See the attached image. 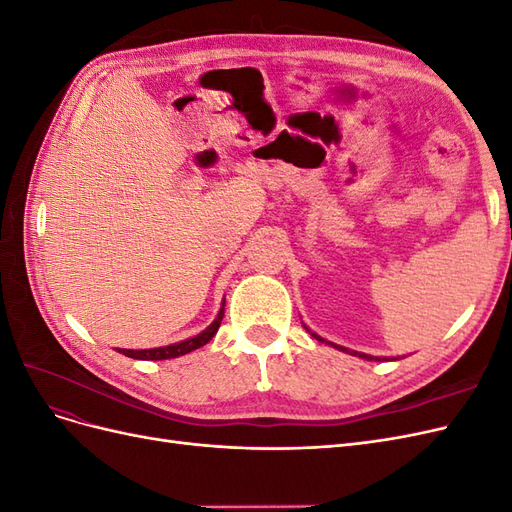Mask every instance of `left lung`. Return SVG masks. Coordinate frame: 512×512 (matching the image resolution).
Instances as JSON below:
<instances>
[{"instance_id": "left-lung-1", "label": "left lung", "mask_w": 512, "mask_h": 512, "mask_svg": "<svg viewBox=\"0 0 512 512\" xmlns=\"http://www.w3.org/2000/svg\"><path fill=\"white\" fill-rule=\"evenodd\" d=\"M316 339H318V342H324V339L322 337H318L316 333H312ZM333 346V344H331ZM335 348H339V350H344V352H350V350H346V348H342V346H335ZM350 354H354V356H361V359H367V361H380V359H376V356H369V354H361V352H350Z\"/></svg>"}]
</instances>
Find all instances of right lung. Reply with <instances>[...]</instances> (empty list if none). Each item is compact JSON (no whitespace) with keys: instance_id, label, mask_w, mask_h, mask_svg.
Here are the masks:
<instances>
[{"instance_id":"1","label":"right lung","mask_w":512,"mask_h":512,"mask_svg":"<svg viewBox=\"0 0 512 512\" xmlns=\"http://www.w3.org/2000/svg\"><path fill=\"white\" fill-rule=\"evenodd\" d=\"M222 318H224V303H222V309L218 318H215L211 322V327L205 329L203 333H198L196 337H190L185 339V342H179V344H173V346H164V348H151V350H126V348H115L117 352L130 356V359H141V361H162V359H175V356H181V354H188L200 346H205L207 342H211V337L218 333L220 324H222Z\"/></svg>"}]
</instances>
